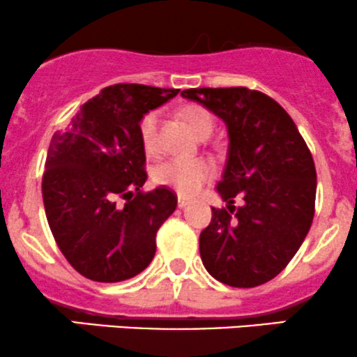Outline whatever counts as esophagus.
<instances>
[{
    "label": "esophagus",
    "instance_id": "1",
    "mask_svg": "<svg viewBox=\"0 0 357 357\" xmlns=\"http://www.w3.org/2000/svg\"><path fill=\"white\" fill-rule=\"evenodd\" d=\"M188 204H190L188 198L181 197V195H179V197H178V207H179V208H185Z\"/></svg>",
    "mask_w": 357,
    "mask_h": 357
}]
</instances>
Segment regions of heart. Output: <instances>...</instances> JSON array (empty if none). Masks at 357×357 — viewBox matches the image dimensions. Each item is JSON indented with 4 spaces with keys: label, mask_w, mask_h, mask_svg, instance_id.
<instances>
[{
    "label": "heart",
    "mask_w": 357,
    "mask_h": 357,
    "mask_svg": "<svg viewBox=\"0 0 357 357\" xmlns=\"http://www.w3.org/2000/svg\"><path fill=\"white\" fill-rule=\"evenodd\" d=\"M181 114L198 137L210 135L213 128V119L207 109L191 104V106L183 107ZM157 123H159V114L155 111H149L147 114L142 116L140 125H138L142 145L150 153L157 150ZM212 174L213 164L205 157H193V159L176 157V159H167L153 167L155 183L171 186L181 195H195L212 178Z\"/></svg>",
    "instance_id": "heart-1"
}]
</instances>
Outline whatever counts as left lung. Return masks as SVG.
<instances>
[{"instance_id":"8db88e82","label":"left lung","mask_w":357,"mask_h":357,"mask_svg":"<svg viewBox=\"0 0 357 357\" xmlns=\"http://www.w3.org/2000/svg\"><path fill=\"white\" fill-rule=\"evenodd\" d=\"M224 119L227 160L217 191L227 208H213L200 234V257L213 279L257 287L287 267L314 215L317 169L294 121L267 93L246 87L188 89ZM241 197V208L234 207Z\"/></svg>"}]
</instances>
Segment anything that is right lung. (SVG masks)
Listing matches in <instances>:
<instances>
[{
  "label": "right lung",
  "instance_id": "obj_1",
  "mask_svg": "<svg viewBox=\"0 0 357 357\" xmlns=\"http://www.w3.org/2000/svg\"><path fill=\"white\" fill-rule=\"evenodd\" d=\"M179 89L118 84L100 90L56 131L47 150L43 200L68 264L96 282H121L149 267L155 234L178 205L171 188L142 191V116ZM125 197L123 208L117 198Z\"/></svg>",
  "mask_w": 357,
  "mask_h": 357
}]
</instances>
